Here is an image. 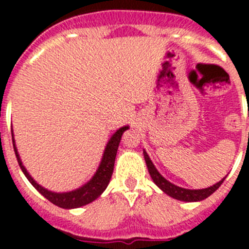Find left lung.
<instances>
[{"instance_id":"left-lung-1","label":"left lung","mask_w":249,"mask_h":249,"mask_svg":"<svg viewBox=\"0 0 249 249\" xmlns=\"http://www.w3.org/2000/svg\"><path fill=\"white\" fill-rule=\"evenodd\" d=\"M143 156H144V160H146L147 168H148V172L151 175V178L153 179L156 184L160 187V190L163 191L166 195H168L169 197H172V198L178 199V201H183V202H198V201H203L206 199L207 197H210L213 192L218 190L219 186L223 183V179H221L219 182H217L213 186L208 187V188H203V190H187V188H182V187H178L176 184L171 183L169 181H167L166 178L163 176L160 175V172L157 171V168L155 167V164L152 163L151 158L149 156L147 155V152L143 149Z\"/></svg>"}]
</instances>
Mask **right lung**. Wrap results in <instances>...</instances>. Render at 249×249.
Masks as SVG:
<instances>
[{"mask_svg":"<svg viewBox=\"0 0 249 249\" xmlns=\"http://www.w3.org/2000/svg\"><path fill=\"white\" fill-rule=\"evenodd\" d=\"M128 129V126H123L120 129L114 132L112 137L109 138L108 143L106 146L105 152H103L102 160H101L98 169L96 171L93 177L89 179L86 184H83L82 187L77 188V190L71 191V192H63V193H57L52 192V191L46 190L45 187L39 186L34 178L31 177L30 173L27 172V169L25 168V166L22 164V160L19 158L18 152H17L16 143H15V138H13L12 133V142H13V149H15V153H16L17 160H18V164L21 167L22 172L25 173V176L27 177L28 181L31 182V184L38 191L41 195L47 198L48 201L52 202L56 206L61 207V208H66V210H71V208H78V207L86 206V204L91 203L94 199H97L103 193V191L107 188L109 181H111L112 173H113V167H114V160H116V155H117V149L120 146L121 138H122L123 132Z\"/></svg>","mask_w":249,"mask_h":249,"instance_id":"add662e5","label":"right lung"}]
</instances>
